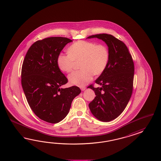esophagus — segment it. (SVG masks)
Here are the masks:
<instances>
[{"mask_svg":"<svg viewBox=\"0 0 161 161\" xmlns=\"http://www.w3.org/2000/svg\"><path fill=\"white\" fill-rule=\"evenodd\" d=\"M80 89L83 91H85V89H86V87L85 86H82V87H80Z\"/></svg>","mask_w":161,"mask_h":161,"instance_id":"esophagus-1","label":"esophagus"}]
</instances>
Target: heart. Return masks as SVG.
Listing matches in <instances>:
<instances>
[{
  "mask_svg": "<svg viewBox=\"0 0 161 161\" xmlns=\"http://www.w3.org/2000/svg\"><path fill=\"white\" fill-rule=\"evenodd\" d=\"M68 55L60 54L57 64L61 72L69 73L74 68L75 63L80 61L81 70L73 72L69 77V82L78 86H83L92 79L93 75L99 76L106 69L110 59L107 47L95 42L79 41L67 49Z\"/></svg>",
  "mask_w": 161,
  "mask_h": 161,
  "instance_id": "heart-1",
  "label": "heart"
}]
</instances>
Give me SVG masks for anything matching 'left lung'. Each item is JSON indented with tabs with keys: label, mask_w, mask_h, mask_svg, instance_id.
Returning a JSON list of instances; mask_svg holds the SVG:
<instances>
[{
	"label": "left lung",
	"mask_w": 161,
	"mask_h": 161,
	"mask_svg": "<svg viewBox=\"0 0 161 161\" xmlns=\"http://www.w3.org/2000/svg\"><path fill=\"white\" fill-rule=\"evenodd\" d=\"M92 38L106 43L110 59L105 70L95 80L100 86L88 87L96 95L89 104V109L96 119L110 122L122 113L130 101L132 92L134 62L125 43L115 37L103 33L87 37Z\"/></svg>",
	"instance_id": "8db88e82"
}]
</instances>
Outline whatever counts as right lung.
I'll return each mask as SVG.
<instances>
[{"instance_id": "obj_1", "label": "right lung", "mask_w": 161, "mask_h": 161, "mask_svg": "<svg viewBox=\"0 0 161 161\" xmlns=\"http://www.w3.org/2000/svg\"><path fill=\"white\" fill-rule=\"evenodd\" d=\"M72 40L51 37L35 42L29 49L21 70V85L26 99L37 117L58 123L69 112L73 100L81 91L73 86L63 88L67 79L57 64V57Z\"/></svg>"}]
</instances>
